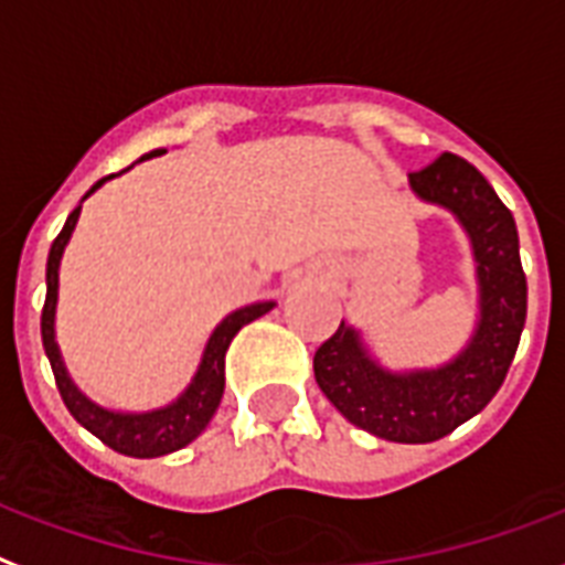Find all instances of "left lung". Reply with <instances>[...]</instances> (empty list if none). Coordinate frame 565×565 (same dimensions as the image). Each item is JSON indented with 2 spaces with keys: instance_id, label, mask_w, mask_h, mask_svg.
<instances>
[{
  "instance_id": "1",
  "label": "left lung",
  "mask_w": 565,
  "mask_h": 565,
  "mask_svg": "<svg viewBox=\"0 0 565 565\" xmlns=\"http://www.w3.org/2000/svg\"><path fill=\"white\" fill-rule=\"evenodd\" d=\"M409 188L424 203L448 209L469 235L478 274V323L469 344L439 369L388 371L362 344L360 330L342 321L315 351V380L362 430L424 445L457 430L495 397L522 339L527 282L513 214L475 164L441 152L409 173Z\"/></svg>"
}]
</instances>
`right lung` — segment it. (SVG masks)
Here are the masks:
<instances>
[{"label": "right lung", "mask_w": 565, "mask_h": 565, "mask_svg": "<svg viewBox=\"0 0 565 565\" xmlns=\"http://www.w3.org/2000/svg\"><path fill=\"white\" fill-rule=\"evenodd\" d=\"M164 150L147 152L143 159H152V156H161ZM115 177V173H111ZM111 177L99 179L90 191H87L82 200L94 194L96 188L108 182ZM78 212H82V203L70 212L64 230L58 233V238L52 242L50 259H46V303H43L41 315V335H43V351L50 356L52 374H55V383H58V392L67 404L70 415L76 418L85 430H90L96 439H103L108 448H115L117 454H126V457H138V460H150V457H164V454H173V450L185 448L188 441H194L200 433L205 430V424L212 422V415L217 413L223 397V362H226V351H230V342L235 339V332L242 330L244 323L256 321L265 312L274 309V300H262V303H250L235 309L223 318L214 332L209 335V342L203 348V360L196 365V374L191 377V383L185 386V392L170 401L168 406H159V409H150V413H117V409H105V406L94 404L90 397H85L78 392V386L70 380L67 369H64V360H61L58 342H55V306H58V268L61 256H64V247H67L70 235L76 230Z\"/></svg>", "instance_id": "add662e5"}]
</instances>
